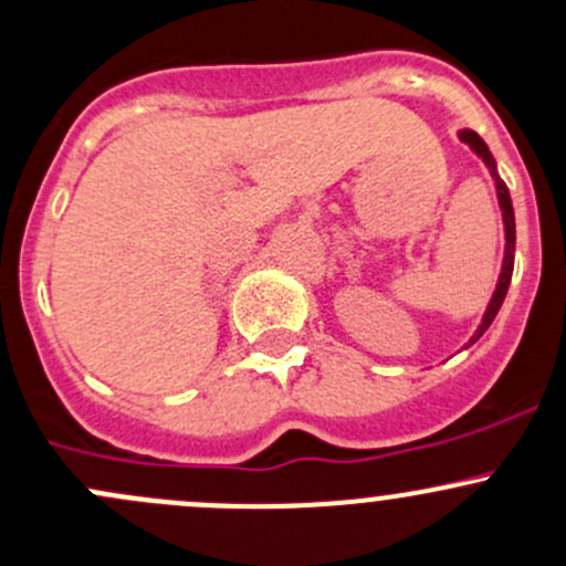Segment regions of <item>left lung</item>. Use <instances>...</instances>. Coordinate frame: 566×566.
Wrapping results in <instances>:
<instances>
[{
  "label": "left lung",
  "instance_id": "obj_1",
  "mask_svg": "<svg viewBox=\"0 0 566 566\" xmlns=\"http://www.w3.org/2000/svg\"><path fill=\"white\" fill-rule=\"evenodd\" d=\"M457 137L462 139V143L468 145V148L473 150L475 156H479L481 161L486 165V170H490L492 181H495V195H497V206H501V217H503V239H506V244H503V264H501V275H497V283H495V291H492V300L490 305H486L484 316H481V324L475 327L473 338L468 340V346L475 344V340L481 338V335L486 333V327L492 324V318L497 316V311H501L503 300H506V291H509V283H512V270H514V242H517V233H514V209H512V198H509V189L506 184L501 181V176H497V167H495V159H492L490 148H486L484 139L479 137V134L471 132V128H462Z\"/></svg>",
  "mask_w": 566,
  "mask_h": 566
}]
</instances>
